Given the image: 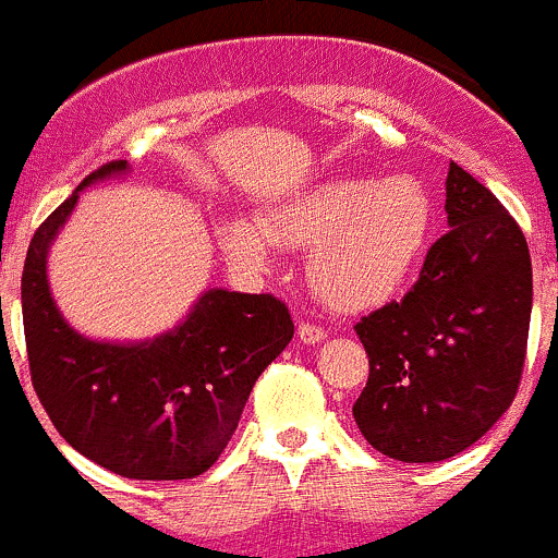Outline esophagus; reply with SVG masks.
Here are the masks:
<instances>
[{"instance_id": "34e87169", "label": "esophagus", "mask_w": 558, "mask_h": 558, "mask_svg": "<svg viewBox=\"0 0 558 558\" xmlns=\"http://www.w3.org/2000/svg\"><path fill=\"white\" fill-rule=\"evenodd\" d=\"M298 339H301L303 344H319V341L325 339V328H319V325L314 323H301L298 325Z\"/></svg>"}]
</instances>
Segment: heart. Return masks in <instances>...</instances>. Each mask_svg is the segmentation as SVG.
<instances>
[{"mask_svg": "<svg viewBox=\"0 0 558 558\" xmlns=\"http://www.w3.org/2000/svg\"><path fill=\"white\" fill-rule=\"evenodd\" d=\"M437 206L415 175H344L295 192L266 222L239 217L225 246L246 266H266L271 246L312 250L308 281L339 312H363L399 295L432 244Z\"/></svg>", "mask_w": 558, "mask_h": 558, "instance_id": "b5f03b06", "label": "heart"}]
</instances>
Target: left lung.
<instances>
[{
	"mask_svg": "<svg viewBox=\"0 0 558 558\" xmlns=\"http://www.w3.org/2000/svg\"><path fill=\"white\" fill-rule=\"evenodd\" d=\"M450 230L421 279L355 325L368 383L352 407L374 450L432 464L477 442L521 383L532 317V257L515 219L450 162Z\"/></svg>",
	"mask_w": 558,
	"mask_h": 558,
	"instance_id": "8db88e82",
	"label": "left lung"
}]
</instances>
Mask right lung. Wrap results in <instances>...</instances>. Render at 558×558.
<instances>
[{"label": "right lung", "instance_id": "1", "mask_svg": "<svg viewBox=\"0 0 558 558\" xmlns=\"http://www.w3.org/2000/svg\"><path fill=\"white\" fill-rule=\"evenodd\" d=\"M126 170V159L94 170L32 235L21 277L32 385L57 432L94 464L132 480L197 477L228 448L295 325L268 292L214 287L154 339L119 344L70 328L48 287V246L84 186Z\"/></svg>", "mask_w": 558, "mask_h": 558}]
</instances>
